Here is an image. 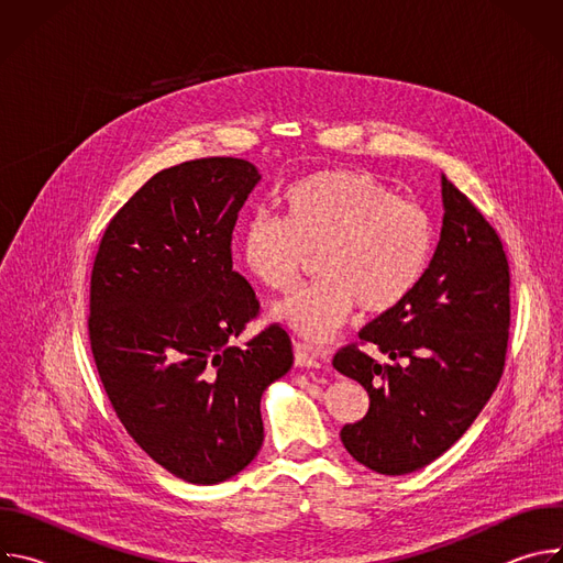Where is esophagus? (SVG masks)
Here are the masks:
<instances>
[{
    "mask_svg": "<svg viewBox=\"0 0 563 563\" xmlns=\"http://www.w3.org/2000/svg\"><path fill=\"white\" fill-rule=\"evenodd\" d=\"M294 363L296 367H305V369H320L328 365V354L313 350L305 343H294Z\"/></svg>",
    "mask_w": 563,
    "mask_h": 563,
    "instance_id": "obj_1",
    "label": "esophagus"
}]
</instances>
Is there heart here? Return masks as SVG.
I'll use <instances>...</instances> for the list:
<instances>
[{
	"label": "heart",
	"mask_w": 563,
	"mask_h": 563,
	"mask_svg": "<svg viewBox=\"0 0 563 563\" xmlns=\"http://www.w3.org/2000/svg\"><path fill=\"white\" fill-rule=\"evenodd\" d=\"M283 218L254 213L240 233L245 269L272 291H289L305 256L318 283L272 307V318L311 343H328L354 307L385 313L421 283L434 245L423 207L396 198L374 178L332 169L289 185Z\"/></svg>",
	"instance_id": "obj_1"
}]
</instances>
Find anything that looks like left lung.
I'll list each match as a JSON object with an SVG mask.
<instances>
[{"label":"left lung","instance_id":"obj_1","mask_svg":"<svg viewBox=\"0 0 563 563\" xmlns=\"http://www.w3.org/2000/svg\"><path fill=\"white\" fill-rule=\"evenodd\" d=\"M443 227L417 289L361 330L389 358L356 345L334 367L369 394V410L341 430L345 450L378 474H410L439 459L490 400L506 363L510 272L501 240L441 176Z\"/></svg>","mask_w":563,"mask_h":563}]
</instances>
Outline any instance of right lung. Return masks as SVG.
<instances>
[{"instance_id": "1", "label": "right lung", "mask_w": 563, "mask_h": 563, "mask_svg": "<svg viewBox=\"0 0 563 563\" xmlns=\"http://www.w3.org/2000/svg\"><path fill=\"white\" fill-rule=\"evenodd\" d=\"M261 183L238 157L155 174L113 216L91 274L89 339L133 441L183 481L213 486L263 445V391L294 363L278 325L231 341L258 313L233 272L231 231Z\"/></svg>"}]
</instances>
